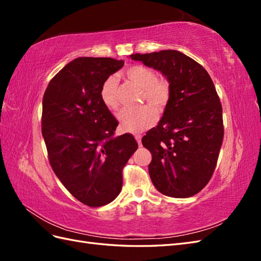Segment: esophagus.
Returning a JSON list of instances; mask_svg holds the SVG:
<instances>
[{
	"label": "esophagus",
	"instance_id": "1",
	"mask_svg": "<svg viewBox=\"0 0 261 261\" xmlns=\"http://www.w3.org/2000/svg\"><path fill=\"white\" fill-rule=\"evenodd\" d=\"M135 139H136L137 143L140 145V143H141V136H140V135H136V136H135Z\"/></svg>",
	"mask_w": 261,
	"mask_h": 261
}]
</instances>
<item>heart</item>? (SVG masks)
<instances>
[{"label":"heart","mask_w":261,"mask_h":261,"mask_svg":"<svg viewBox=\"0 0 261 261\" xmlns=\"http://www.w3.org/2000/svg\"><path fill=\"white\" fill-rule=\"evenodd\" d=\"M128 80L140 87L143 90V99L156 109H163L171 98V85L164 78H156L152 68L144 65H134L125 72ZM100 98L103 105L115 110L118 107L117 80L110 76L103 82L100 89ZM155 113L151 108L139 109L124 108L117 114V120L122 128L129 133H140L150 127L155 122Z\"/></svg>","instance_id":"obj_1"}]
</instances>
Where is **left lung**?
Wrapping results in <instances>:
<instances>
[{
    "label": "left lung",
    "instance_id": "obj_1",
    "mask_svg": "<svg viewBox=\"0 0 261 261\" xmlns=\"http://www.w3.org/2000/svg\"><path fill=\"white\" fill-rule=\"evenodd\" d=\"M165 76L171 98L143 146L152 154L149 175L161 194L186 198L208 184L223 140L222 106L209 74L176 50L132 54Z\"/></svg>",
    "mask_w": 261,
    "mask_h": 261
}]
</instances>
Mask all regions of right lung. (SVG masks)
Listing matches in <instances>:
<instances>
[{
    "mask_svg": "<svg viewBox=\"0 0 261 261\" xmlns=\"http://www.w3.org/2000/svg\"><path fill=\"white\" fill-rule=\"evenodd\" d=\"M124 65L111 58H78L50 81L42 100V136L55 175L77 200L101 207L121 193L123 169L138 144L114 137L118 122L100 89Z\"/></svg>",
    "mask_w": 261,
    "mask_h": 261,
    "instance_id": "obj_1",
    "label": "right lung"
}]
</instances>
